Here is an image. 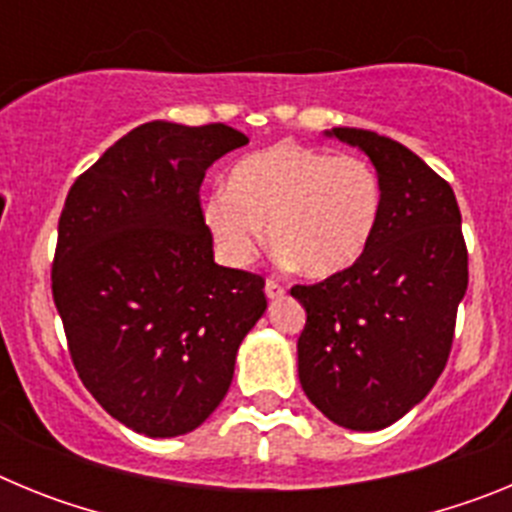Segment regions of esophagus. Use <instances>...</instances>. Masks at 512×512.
Instances as JSON below:
<instances>
[{"label": "esophagus", "mask_w": 512, "mask_h": 512, "mask_svg": "<svg viewBox=\"0 0 512 512\" xmlns=\"http://www.w3.org/2000/svg\"><path fill=\"white\" fill-rule=\"evenodd\" d=\"M264 292H266V297H269V300H277V297L284 295V287L279 282H274V279H266Z\"/></svg>", "instance_id": "esophagus-1"}]
</instances>
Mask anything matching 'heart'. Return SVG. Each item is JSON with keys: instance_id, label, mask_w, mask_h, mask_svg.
<instances>
[{"instance_id": "obj_1", "label": "heart", "mask_w": 512, "mask_h": 512, "mask_svg": "<svg viewBox=\"0 0 512 512\" xmlns=\"http://www.w3.org/2000/svg\"><path fill=\"white\" fill-rule=\"evenodd\" d=\"M382 182L364 158L277 143L241 158L202 223L230 266L253 264L269 228L282 264L336 277L364 256L382 215Z\"/></svg>"}]
</instances>
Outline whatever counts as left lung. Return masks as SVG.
<instances>
[{
  "instance_id": "obj_1",
  "label": "left lung",
  "mask_w": 512,
  "mask_h": 512,
  "mask_svg": "<svg viewBox=\"0 0 512 512\" xmlns=\"http://www.w3.org/2000/svg\"><path fill=\"white\" fill-rule=\"evenodd\" d=\"M369 156L382 182L374 238L351 269L292 287L307 312L297 372L307 400L348 431H382L423 400L449 359L467 292L454 189L384 135L325 130Z\"/></svg>"
}]
</instances>
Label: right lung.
<instances>
[{
    "label": "right lung",
    "instance_id": "obj_1",
    "mask_svg": "<svg viewBox=\"0 0 512 512\" xmlns=\"http://www.w3.org/2000/svg\"><path fill=\"white\" fill-rule=\"evenodd\" d=\"M246 143L220 122H146L76 179L58 220L53 300L76 372L148 438L210 418L266 310L264 279L215 264L200 207L205 171Z\"/></svg>",
    "mask_w": 512,
    "mask_h": 512
}]
</instances>
